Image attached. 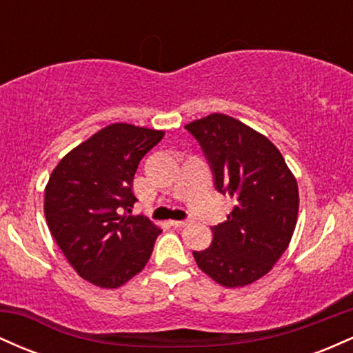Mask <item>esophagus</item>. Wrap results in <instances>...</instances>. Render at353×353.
Instances as JSON below:
<instances>
[{
  "label": "esophagus",
  "mask_w": 353,
  "mask_h": 353,
  "mask_svg": "<svg viewBox=\"0 0 353 353\" xmlns=\"http://www.w3.org/2000/svg\"><path fill=\"white\" fill-rule=\"evenodd\" d=\"M189 224V221H171V225L174 228H185Z\"/></svg>",
  "instance_id": "34e87169"
}]
</instances>
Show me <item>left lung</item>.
<instances>
[{
    "mask_svg": "<svg viewBox=\"0 0 353 353\" xmlns=\"http://www.w3.org/2000/svg\"><path fill=\"white\" fill-rule=\"evenodd\" d=\"M208 156L216 189L234 199L212 244L196 264L219 285L236 289L264 277L285 252L299 216L297 179L264 134L221 112L185 124Z\"/></svg>",
    "mask_w": 353,
    "mask_h": 353,
    "instance_id": "left-lung-1",
    "label": "left lung"
}]
</instances>
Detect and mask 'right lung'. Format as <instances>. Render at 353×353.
<instances>
[{"mask_svg":"<svg viewBox=\"0 0 353 353\" xmlns=\"http://www.w3.org/2000/svg\"><path fill=\"white\" fill-rule=\"evenodd\" d=\"M164 131L114 123L71 149L44 188V216L56 244L79 277L117 289L148 264L163 230L136 204L139 161Z\"/></svg>","mask_w":353,"mask_h":353,"instance_id":"right-lung-1","label":"right lung"}]
</instances>
